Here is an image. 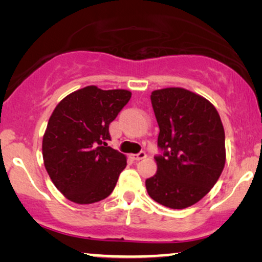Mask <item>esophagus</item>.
<instances>
[{
  "mask_svg": "<svg viewBox=\"0 0 262 262\" xmlns=\"http://www.w3.org/2000/svg\"><path fill=\"white\" fill-rule=\"evenodd\" d=\"M145 157H146V154H145V151H141V152L136 154V155H131V159H132V160H135V161L143 160V159H145Z\"/></svg>",
  "mask_w": 262,
  "mask_h": 262,
  "instance_id": "obj_1",
  "label": "esophagus"
}]
</instances>
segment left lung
Masks as SVG:
<instances>
[{"label": "left lung", "instance_id": "1", "mask_svg": "<svg viewBox=\"0 0 262 262\" xmlns=\"http://www.w3.org/2000/svg\"><path fill=\"white\" fill-rule=\"evenodd\" d=\"M160 127L157 173L146 179L148 194L170 209H186L211 191L225 164V135L210 101L184 88L150 95Z\"/></svg>", "mask_w": 262, "mask_h": 262}]
</instances>
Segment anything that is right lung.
<instances>
[{"instance_id": "right-lung-1", "label": "right lung", "mask_w": 262, "mask_h": 262, "mask_svg": "<svg viewBox=\"0 0 262 262\" xmlns=\"http://www.w3.org/2000/svg\"><path fill=\"white\" fill-rule=\"evenodd\" d=\"M125 89L88 85L66 96L50 117L42 159L57 189L76 204H92L113 192L126 157L107 145L110 124L128 102Z\"/></svg>"}]
</instances>
